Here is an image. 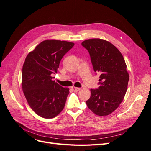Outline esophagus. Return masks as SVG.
Masks as SVG:
<instances>
[{
  "instance_id": "esophagus-1",
  "label": "esophagus",
  "mask_w": 151,
  "mask_h": 151,
  "mask_svg": "<svg viewBox=\"0 0 151 151\" xmlns=\"http://www.w3.org/2000/svg\"><path fill=\"white\" fill-rule=\"evenodd\" d=\"M72 89L74 91H75V92H77V91H79L81 89V88H76V87H72Z\"/></svg>"
}]
</instances>
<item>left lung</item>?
I'll list each match as a JSON object with an SVG mask.
<instances>
[{"instance_id": "obj_1", "label": "left lung", "mask_w": 151, "mask_h": 151, "mask_svg": "<svg viewBox=\"0 0 151 151\" xmlns=\"http://www.w3.org/2000/svg\"><path fill=\"white\" fill-rule=\"evenodd\" d=\"M81 45L89 53L94 71L100 74L99 86L91 89L87 106L97 115H109L119 106L127 92L129 75L124 58L106 40L89 39Z\"/></svg>"}]
</instances>
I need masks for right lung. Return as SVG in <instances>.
<instances>
[{"label":"right lung","instance_id":"add662e5","mask_svg":"<svg viewBox=\"0 0 151 151\" xmlns=\"http://www.w3.org/2000/svg\"><path fill=\"white\" fill-rule=\"evenodd\" d=\"M74 43L45 40L25 59L22 70V88L33 110L45 118L55 117L63 109L69 89L53 81L63 57Z\"/></svg>","mask_w":151,"mask_h":151}]
</instances>
